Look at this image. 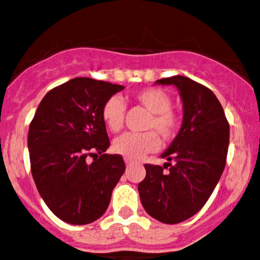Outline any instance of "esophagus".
Listing matches in <instances>:
<instances>
[{
  "mask_svg": "<svg viewBox=\"0 0 260 260\" xmlns=\"http://www.w3.org/2000/svg\"><path fill=\"white\" fill-rule=\"evenodd\" d=\"M124 161H125V164H127V166H131V164L135 163V160L131 159V157H124Z\"/></svg>",
  "mask_w": 260,
  "mask_h": 260,
  "instance_id": "1",
  "label": "esophagus"
}]
</instances>
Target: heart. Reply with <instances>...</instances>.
Masks as SVG:
<instances>
[{
	"label": "heart",
	"mask_w": 260,
	"mask_h": 260,
	"mask_svg": "<svg viewBox=\"0 0 260 260\" xmlns=\"http://www.w3.org/2000/svg\"><path fill=\"white\" fill-rule=\"evenodd\" d=\"M135 99L151 113L147 120V132H128L119 136L114 141V150L118 154L131 159H138L145 154L156 151L160 146L157 132L164 140H172L179 129V118L171 110L172 99L166 91L160 88H145L135 94ZM125 106L119 97H110L103 106L101 116L104 123L111 132H119L124 123ZM156 130V133L154 131Z\"/></svg>",
	"instance_id": "obj_1"
}]
</instances>
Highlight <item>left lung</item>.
<instances>
[{
	"instance_id": "8db88e82",
	"label": "left lung",
	"mask_w": 260,
	"mask_h": 260,
	"mask_svg": "<svg viewBox=\"0 0 260 260\" xmlns=\"http://www.w3.org/2000/svg\"><path fill=\"white\" fill-rule=\"evenodd\" d=\"M155 84L177 87L183 120L178 135L161 154L168 163L145 164L146 177L138 183V192L147 214L176 224L195 215L214 191L225 166L230 124L208 87L182 75L159 79Z\"/></svg>"
}]
</instances>
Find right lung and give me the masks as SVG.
<instances>
[{"label":"right lung","instance_id":"add662e5","mask_svg":"<svg viewBox=\"0 0 260 260\" xmlns=\"http://www.w3.org/2000/svg\"><path fill=\"white\" fill-rule=\"evenodd\" d=\"M124 88L92 78L70 79L46 93L29 125L31 176L51 212L70 224L101 217L125 171L110 146L101 110ZM94 157L88 163V156Z\"/></svg>","mask_w":260,"mask_h":260}]
</instances>
